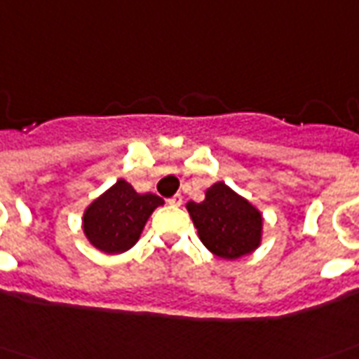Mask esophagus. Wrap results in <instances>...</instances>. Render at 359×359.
I'll return each instance as SVG.
<instances>
[{
	"mask_svg": "<svg viewBox=\"0 0 359 359\" xmlns=\"http://www.w3.org/2000/svg\"><path fill=\"white\" fill-rule=\"evenodd\" d=\"M167 202H169L171 205H180V204H182V196H180V194H175V196L169 198Z\"/></svg>",
	"mask_w": 359,
	"mask_h": 359,
	"instance_id": "esophagus-1",
	"label": "esophagus"
}]
</instances>
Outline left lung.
Listing matches in <instances>:
<instances>
[{
  "mask_svg": "<svg viewBox=\"0 0 359 359\" xmlns=\"http://www.w3.org/2000/svg\"><path fill=\"white\" fill-rule=\"evenodd\" d=\"M187 208L200 241L217 257L233 260L258 247L262 231L260 212L227 184L217 182L210 187L204 202H188Z\"/></svg>",
  "mask_w": 359,
  "mask_h": 359,
  "instance_id": "obj_1",
  "label": "left lung"
}]
</instances>
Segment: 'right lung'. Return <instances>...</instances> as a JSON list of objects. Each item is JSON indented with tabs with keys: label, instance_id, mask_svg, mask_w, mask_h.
<instances>
[{
	"label": "right lung",
	"instance_id": "obj_1",
	"mask_svg": "<svg viewBox=\"0 0 359 359\" xmlns=\"http://www.w3.org/2000/svg\"><path fill=\"white\" fill-rule=\"evenodd\" d=\"M161 204L157 194H137L126 180H118L87 208L85 235L99 250L109 255L124 252L136 245L147 217Z\"/></svg>",
	"mask_w": 359,
	"mask_h": 359
}]
</instances>
